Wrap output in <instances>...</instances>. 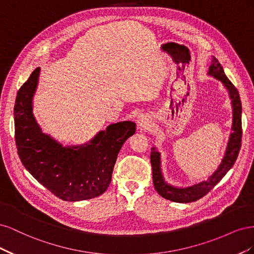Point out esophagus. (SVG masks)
Here are the masks:
<instances>
[{"mask_svg":"<svg viewBox=\"0 0 254 254\" xmlns=\"http://www.w3.org/2000/svg\"><path fill=\"white\" fill-rule=\"evenodd\" d=\"M136 126L139 130H145L150 126V119L147 115H140L139 118L136 119Z\"/></svg>","mask_w":254,"mask_h":254,"instance_id":"obj_1","label":"esophagus"}]
</instances>
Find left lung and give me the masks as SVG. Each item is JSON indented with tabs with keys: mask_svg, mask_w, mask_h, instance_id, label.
<instances>
[{
	"mask_svg": "<svg viewBox=\"0 0 254 254\" xmlns=\"http://www.w3.org/2000/svg\"><path fill=\"white\" fill-rule=\"evenodd\" d=\"M207 75L219 80L228 91V94L230 99H231L232 105V132L230 133L226 152L224 155V158L221 160V163L217 167V170L215 171L206 180H202L200 182L193 184V186L186 188L175 187L173 184L165 181L162 173V168H161V153L157 150L156 147H151L150 162L152 167L153 186H155V189L159 193V195L167 199V200H171L174 202H193L209 193V191L216 186L222 178H224L225 175L231 170V167L233 166L237 159L238 152H240L242 146V103L238 91L233 86V83L228 79L224 72V68H222L219 61L215 57H213L212 59Z\"/></svg>",
	"mask_w": 254,
	"mask_h": 254,
	"instance_id": "1",
	"label": "left lung"
}]
</instances>
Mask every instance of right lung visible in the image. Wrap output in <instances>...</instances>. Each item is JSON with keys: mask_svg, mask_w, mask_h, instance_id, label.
I'll list each match as a JSON object with an SVG mask.
<instances>
[{"mask_svg": "<svg viewBox=\"0 0 254 254\" xmlns=\"http://www.w3.org/2000/svg\"><path fill=\"white\" fill-rule=\"evenodd\" d=\"M40 67L20 88L14 104V137L22 164L44 188L64 201L101 196L111 182L123 144L135 132L133 122L111 124L81 145L64 146L43 133L33 113Z\"/></svg>", "mask_w": 254, "mask_h": 254, "instance_id": "add662e5", "label": "right lung"}]
</instances>
